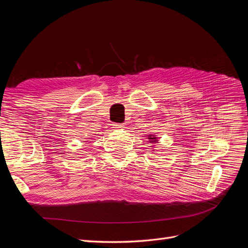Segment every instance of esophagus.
<instances>
[{
    "label": "esophagus",
    "instance_id": "esophagus-1",
    "mask_svg": "<svg viewBox=\"0 0 248 248\" xmlns=\"http://www.w3.org/2000/svg\"><path fill=\"white\" fill-rule=\"evenodd\" d=\"M114 128L116 129H123L124 125L122 123H114Z\"/></svg>",
    "mask_w": 248,
    "mask_h": 248
}]
</instances>
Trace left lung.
Listing matches in <instances>:
<instances>
[{"mask_svg": "<svg viewBox=\"0 0 248 248\" xmlns=\"http://www.w3.org/2000/svg\"><path fill=\"white\" fill-rule=\"evenodd\" d=\"M149 139H151V140H155L156 138H149ZM155 141H156V140H155Z\"/></svg>", "mask_w": 248, "mask_h": 248, "instance_id": "obj_1", "label": "left lung"}]
</instances>
